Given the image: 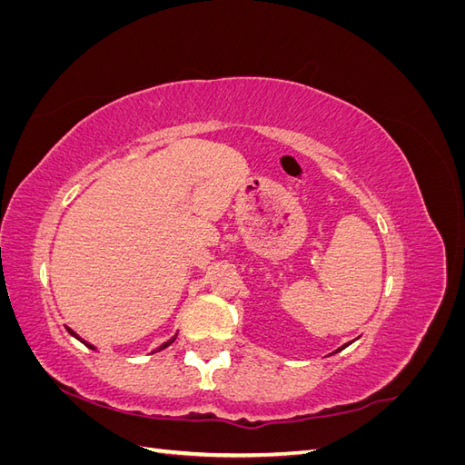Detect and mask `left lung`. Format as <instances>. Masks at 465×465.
I'll list each match as a JSON object with an SVG mask.
<instances>
[{
	"mask_svg": "<svg viewBox=\"0 0 465 465\" xmlns=\"http://www.w3.org/2000/svg\"><path fill=\"white\" fill-rule=\"evenodd\" d=\"M347 345H349V343H345V345H341V347H340V349H335V353H340V351H343V349H345V347H347ZM331 355H333V353H331Z\"/></svg>",
	"mask_w": 465,
	"mask_h": 465,
	"instance_id": "8db88e82",
	"label": "left lung"
}]
</instances>
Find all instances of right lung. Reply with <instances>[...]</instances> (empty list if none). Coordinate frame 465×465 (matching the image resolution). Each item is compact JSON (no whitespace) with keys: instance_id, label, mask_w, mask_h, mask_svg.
<instances>
[{"instance_id":"1","label":"right lung","mask_w":465,"mask_h":465,"mask_svg":"<svg viewBox=\"0 0 465 465\" xmlns=\"http://www.w3.org/2000/svg\"><path fill=\"white\" fill-rule=\"evenodd\" d=\"M67 331H69V333H72V335H74V337H75V340H79V341H81V343H83V345H87V347H89V349H96V347H94V345H91V343H87V341H85V340H81V337H79V335H77V333H75V331H74V330H72V328H67ZM174 340H176V335H174V337H173V340H168V341H164V343H163V345H161V347H159V349H157V351H163V349H164V347H168V345H171V343H173V341H174Z\"/></svg>"}]
</instances>
